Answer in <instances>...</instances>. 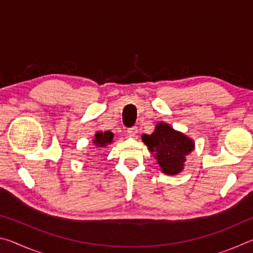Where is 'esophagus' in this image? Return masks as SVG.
<instances>
[{
	"label": "esophagus",
	"mask_w": 253,
	"mask_h": 253,
	"mask_svg": "<svg viewBox=\"0 0 253 253\" xmlns=\"http://www.w3.org/2000/svg\"><path fill=\"white\" fill-rule=\"evenodd\" d=\"M127 132H128V134H130L131 136H136L137 132H138V130H137V127L136 126H132V127L128 128Z\"/></svg>",
	"instance_id": "34e87169"
}]
</instances>
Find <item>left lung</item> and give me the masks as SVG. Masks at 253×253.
I'll list each match as a JSON object with an SVG mask.
<instances>
[{
    "instance_id": "1",
    "label": "left lung",
    "mask_w": 253,
    "mask_h": 253,
    "mask_svg": "<svg viewBox=\"0 0 253 253\" xmlns=\"http://www.w3.org/2000/svg\"><path fill=\"white\" fill-rule=\"evenodd\" d=\"M142 138L149 151L154 153L163 172L169 175L181 172L186 156L194 148L188 137L163 123L158 124L152 135L145 134Z\"/></svg>"
}]
</instances>
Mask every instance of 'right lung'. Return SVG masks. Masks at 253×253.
I'll return each mask as SVG.
<instances>
[{
  "mask_svg": "<svg viewBox=\"0 0 253 253\" xmlns=\"http://www.w3.org/2000/svg\"><path fill=\"white\" fill-rule=\"evenodd\" d=\"M114 135L113 132L110 131H105V132H97L95 135V139H93V144L96 145L97 147H105L107 145L113 142Z\"/></svg>",
  "mask_w": 253,
  "mask_h": 253,
  "instance_id": "1",
  "label": "right lung"
}]
</instances>
